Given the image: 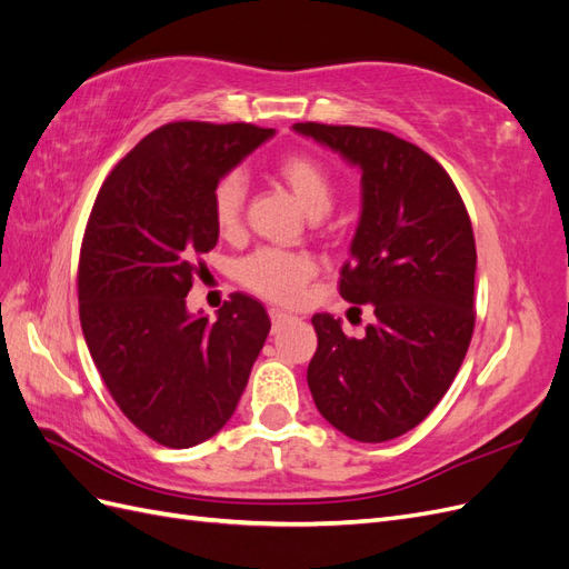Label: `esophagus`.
I'll list each match as a JSON object with an SVG mask.
<instances>
[{
	"instance_id": "obj_1",
	"label": "esophagus",
	"mask_w": 569,
	"mask_h": 569,
	"mask_svg": "<svg viewBox=\"0 0 569 569\" xmlns=\"http://www.w3.org/2000/svg\"><path fill=\"white\" fill-rule=\"evenodd\" d=\"M270 320H272V332L282 330V327L289 325V322H297L295 316H287V313H282V311H270Z\"/></svg>"
}]
</instances>
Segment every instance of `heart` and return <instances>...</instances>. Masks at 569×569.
<instances>
[{
    "label": "heart",
    "instance_id": "heart-1",
    "mask_svg": "<svg viewBox=\"0 0 569 569\" xmlns=\"http://www.w3.org/2000/svg\"><path fill=\"white\" fill-rule=\"evenodd\" d=\"M274 176L289 189L301 209L320 218L335 203V180L327 166L313 153H289L278 166ZM244 209V182L239 176H222L211 192V216L220 234L239 230ZM239 280L253 295L274 303H295L303 287L316 274L311 256L282 249H258L239 263Z\"/></svg>",
    "mask_w": 569,
    "mask_h": 569
}]
</instances>
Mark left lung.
<instances>
[{
	"instance_id": "1",
	"label": "left lung",
	"mask_w": 569,
	"mask_h": 569,
	"mask_svg": "<svg viewBox=\"0 0 569 569\" xmlns=\"http://www.w3.org/2000/svg\"><path fill=\"white\" fill-rule=\"evenodd\" d=\"M360 168L363 211L339 295L372 303L363 339L313 316L308 387L322 418L380 443L420 425L449 391L475 330L477 249L449 173L420 147L377 128L297 123ZM358 308V306H353ZM360 311V308H358Z\"/></svg>"
}]
</instances>
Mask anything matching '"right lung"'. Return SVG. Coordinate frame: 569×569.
Returning <instances> with one entry per match:
<instances>
[{"mask_svg":"<svg viewBox=\"0 0 569 569\" xmlns=\"http://www.w3.org/2000/svg\"><path fill=\"white\" fill-rule=\"evenodd\" d=\"M272 132L199 120L157 128L116 163L84 228V341L123 416L168 449L220 432L270 332L266 308L239 291L216 322L189 316L184 297L218 242L213 184Z\"/></svg>","mask_w":569,"mask_h":569,"instance_id":"1","label":"right lung"}]
</instances>
